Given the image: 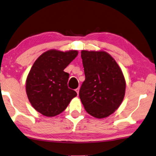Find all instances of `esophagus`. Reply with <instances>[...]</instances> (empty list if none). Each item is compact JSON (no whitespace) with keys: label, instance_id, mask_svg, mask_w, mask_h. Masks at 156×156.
Segmentation results:
<instances>
[{"label":"esophagus","instance_id":"34e87169","mask_svg":"<svg viewBox=\"0 0 156 156\" xmlns=\"http://www.w3.org/2000/svg\"><path fill=\"white\" fill-rule=\"evenodd\" d=\"M79 87L78 88H77V89H76V93H77V94H78H78H79Z\"/></svg>","mask_w":156,"mask_h":156}]
</instances>
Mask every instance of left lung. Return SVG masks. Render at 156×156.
<instances>
[{
  "label": "left lung",
  "mask_w": 156,
  "mask_h": 156,
  "mask_svg": "<svg viewBox=\"0 0 156 156\" xmlns=\"http://www.w3.org/2000/svg\"><path fill=\"white\" fill-rule=\"evenodd\" d=\"M85 80L79 97L89 115L107 117L119 108L124 98L126 81L116 61L105 51H81Z\"/></svg>",
  "instance_id": "obj_1"
}]
</instances>
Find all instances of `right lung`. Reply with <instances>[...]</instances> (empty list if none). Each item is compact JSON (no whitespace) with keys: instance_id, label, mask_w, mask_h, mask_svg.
<instances>
[{"instance_id":"right-lung-1","label":"right lung","mask_w":156,"mask_h":156,"mask_svg":"<svg viewBox=\"0 0 156 156\" xmlns=\"http://www.w3.org/2000/svg\"><path fill=\"white\" fill-rule=\"evenodd\" d=\"M78 54L76 50L51 49L35 61L26 80V93L38 112L49 117L58 115L77 95L68 87L69 74L63 70Z\"/></svg>"}]
</instances>
